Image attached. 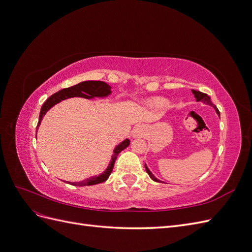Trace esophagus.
<instances>
[{
	"label": "esophagus",
	"instance_id": "1",
	"mask_svg": "<svg viewBox=\"0 0 252 252\" xmlns=\"http://www.w3.org/2000/svg\"><path fill=\"white\" fill-rule=\"evenodd\" d=\"M141 133H142V128L139 126L138 128L136 129H134V136H139V135H141Z\"/></svg>",
	"mask_w": 252,
	"mask_h": 252
}]
</instances>
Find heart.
<instances>
[{"label":"heart","instance_id":"b5f03b06","mask_svg":"<svg viewBox=\"0 0 252 252\" xmlns=\"http://www.w3.org/2000/svg\"><path fill=\"white\" fill-rule=\"evenodd\" d=\"M156 104L158 106H159V107H164V106L167 105V102L165 100H157L156 101Z\"/></svg>","mask_w":252,"mask_h":252}]
</instances>
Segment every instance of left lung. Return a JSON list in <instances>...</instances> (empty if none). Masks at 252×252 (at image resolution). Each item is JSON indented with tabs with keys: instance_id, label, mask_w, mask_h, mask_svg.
I'll return each instance as SVG.
<instances>
[{
	"instance_id": "1",
	"label": "left lung",
	"mask_w": 252,
	"mask_h": 252,
	"mask_svg": "<svg viewBox=\"0 0 252 252\" xmlns=\"http://www.w3.org/2000/svg\"><path fill=\"white\" fill-rule=\"evenodd\" d=\"M192 94H194V97L196 98V101H197V102H200V101H201V102H203V103H205V104H207V105H210V106H212V107L216 109L217 113H218L219 116H220V111L218 110L217 106H216L215 104H213V103L210 101V96H209V95H207V94H203V93H201V91L193 90V89H192ZM145 169H146L147 173L149 174V177H150L152 180L156 181V182H161V181H159V180H158V179L155 177L154 174L151 173V171L148 169V167L146 166V164H145ZM161 183H162V182H161Z\"/></svg>"
}]
</instances>
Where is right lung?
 Masks as SVG:
<instances>
[{
  "instance_id": "1",
  "label": "right lung",
  "mask_w": 252,
  "mask_h": 252,
  "mask_svg": "<svg viewBox=\"0 0 252 252\" xmlns=\"http://www.w3.org/2000/svg\"><path fill=\"white\" fill-rule=\"evenodd\" d=\"M110 88L111 87L108 85V84H106L105 82H102V81H85V82H82L80 84H77V85L71 86L69 88L62 89V90L58 91V93L53 94L51 96H49L47 98L46 101H45V103L42 106L41 112H40V118H39V123H37V126H36V130L41 124V121H42L43 117L45 116V113H46L52 107V106H55L59 102L66 100V98L73 97V96H81V97H85V98H93L94 96L104 97V96H107L111 94ZM35 136H36V134H35ZM129 144H130V141L126 139L125 141L119 144L118 146L114 148L110 164L108 165L107 169H106L103 173H101L100 175H97V177L88 178L82 182H75V183L67 182V183H69V184L74 185V186H90V185H95V184H98V183L105 182L109 178L118 155L122 150H124L126 147H128Z\"/></svg>"
}]
</instances>
